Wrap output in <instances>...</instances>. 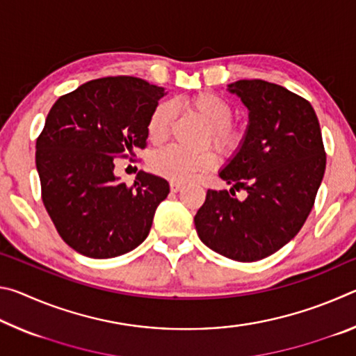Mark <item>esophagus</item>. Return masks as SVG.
Returning <instances> with one entry per match:
<instances>
[{"label": "esophagus", "instance_id": "1", "mask_svg": "<svg viewBox=\"0 0 356 356\" xmlns=\"http://www.w3.org/2000/svg\"><path fill=\"white\" fill-rule=\"evenodd\" d=\"M170 186H171V191H174V193H177L180 188H182L184 186V184L182 182H176V180H171V184H170Z\"/></svg>", "mask_w": 356, "mask_h": 356}]
</instances>
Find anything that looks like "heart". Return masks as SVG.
<instances>
[{"label": "heart", "instance_id": "obj_1", "mask_svg": "<svg viewBox=\"0 0 356 356\" xmlns=\"http://www.w3.org/2000/svg\"><path fill=\"white\" fill-rule=\"evenodd\" d=\"M190 106L206 119L210 125V136L215 146L225 152L237 149L242 143L243 134L236 125L231 124L234 118V108L226 99L216 94H200L190 100ZM174 118V106L170 102H161L150 113L147 120V135L154 143L163 141L170 131L171 120ZM216 155L212 150H200L193 152L179 146H166L155 152L150 166L160 176L168 177L176 182L188 180L197 171L209 170L215 166Z\"/></svg>", "mask_w": 356, "mask_h": 356}]
</instances>
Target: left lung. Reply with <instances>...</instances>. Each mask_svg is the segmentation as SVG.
Returning a JSON list of instances; mask_svg holds the SVG:
<instances>
[{
	"label": "left lung",
	"mask_w": 356,
	"mask_h": 356,
	"mask_svg": "<svg viewBox=\"0 0 356 356\" xmlns=\"http://www.w3.org/2000/svg\"><path fill=\"white\" fill-rule=\"evenodd\" d=\"M227 91L248 108V127L237 152L218 172L231 190H207L195 226L218 254L252 262L297 236L323 179L321 125L308 100L280 84L238 80ZM249 193L243 202L235 190Z\"/></svg>",
	"instance_id": "8db88e82"
}]
</instances>
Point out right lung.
<instances>
[{
	"label": "right lung",
	"mask_w": 356,
	"mask_h": 356,
	"mask_svg": "<svg viewBox=\"0 0 356 356\" xmlns=\"http://www.w3.org/2000/svg\"><path fill=\"white\" fill-rule=\"evenodd\" d=\"M163 88L108 76L59 97L35 143L42 201L61 238L92 259L135 250L149 236L163 177L140 171L134 186L114 176V159L146 147L147 120Z\"/></svg>",
	"instance_id": "add662e5"
}]
</instances>
